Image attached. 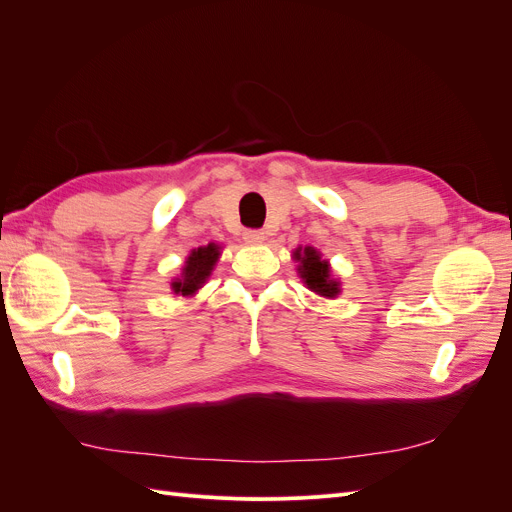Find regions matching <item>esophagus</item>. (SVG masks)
<instances>
[{
	"instance_id": "1",
	"label": "esophagus",
	"mask_w": 512,
	"mask_h": 512,
	"mask_svg": "<svg viewBox=\"0 0 512 512\" xmlns=\"http://www.w3.org/2000/svg\"><path fill=\"white\" fill-rule=\"evenodd\" d=\"M243 239H245V243H250V245H260V243H265V232L262 230H256V228H250V230H245L243 232Z\"/></svg>"
}]
</instances>
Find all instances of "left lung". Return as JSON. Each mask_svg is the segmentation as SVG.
Wrapping results in <instances>:
<instances>
[{
	"mask_svg": "<svg viewBox=\"0 0 512 512\" xmlns=\"http://www.w3.org/2000/svg\"><path fill=\"white\" fill-rule=\"evenodd\" d=\"M294 258H297L301 265H299V273L303 277V282L307 284L309 290H314L322 297H329L333 299L335 294L339 292V284L331 277L329 271V262L322 260L320 254L314 250V247H305L301 252V247L297 252H294Z\"/></svg>",
	"mask_w": 512,
	"mask_h": 512,
	"instance_id": "left-lung-1",
	"label": "left lung"
}]
</instances>
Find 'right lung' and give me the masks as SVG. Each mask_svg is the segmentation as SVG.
<instances>
[{"instance_id": "add662e5", "label": "right lung", "mask_w": 512, "mask_h": 512, "mask_svg": "<svg viewBox=\"0 0 512 512\" xmlns=\"http://www.w3.org/2000/svg\"><path fill=\"white\" fill-rule=\"evenodd\" d=\"M220 258V247L209 243L207 247H198L194 250L188 260H185V267L181 273V280L173 282V290L181 297H188V294H194L200 286L205 284L207 277L213 271V265Z\"/></svg>"}]
</instances>
